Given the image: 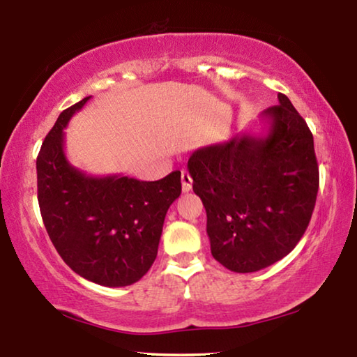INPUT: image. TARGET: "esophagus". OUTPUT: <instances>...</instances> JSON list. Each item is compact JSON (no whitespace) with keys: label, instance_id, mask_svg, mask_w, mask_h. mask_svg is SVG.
Masks as SVG:
<instances>
[{"label":"esophagus","instance_id":"esophagus-1","mask_svg":"<svg viewBox=\"0 0 357 357\" xmlns=\"http://www.w3.org/2000/svg\"><path fill=\"white\" fill-rule=\"evenodd\" d=\"M181 185H183V192H189L192 189V178L187 172L181 173Z\"/></svg>","mask_w":357,"mask_h":357}]
</instances>
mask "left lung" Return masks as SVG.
Segmentation results:
<instances>
[{"label":"left lung","mask_w":357,"mask_h":357,"mask_svg":"<svg viewBox=\"0 0 357 357\" xmlns=\"http://www.w3.org/2000/svg\"><path fill=\"white\" fill-rule=\"evenodd\" d=\"M263 112L264 137L243 134L197 149L187 162L206 209L211 253L233 273H255L305 233L319 185L309 126L285 94Z\"/></svg>","instance_id":"8db88e82"}]
</instances>
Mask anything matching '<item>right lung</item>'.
<instances>
[{"label": "right lung", "mask_w": 357, "mask_h": 357, "mask_svg": "<svg viewBox=\"0 0 357 357\" xmlns=\"http://www.w3.org/2000/svg\"><path fill=\"white\" fill-rule=\"evenodd\" d=\"M91 96L59 114L39 151L38 200L59 257L83 279L128 287L148 273L170 204L181 195V172L159 181L88 176L64 154V128Z\"/></svg>", "instance_id": "obj_1"}]
</instances>
